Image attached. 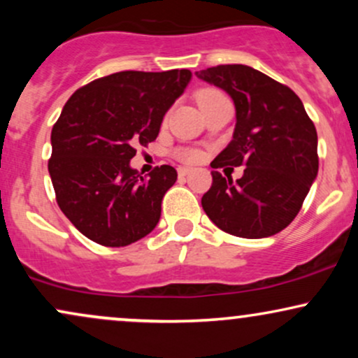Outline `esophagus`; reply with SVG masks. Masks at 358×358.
<instances>
[{"label": "esophagus", "instance_id": "esophagus-1", "mask_svg": "<svg viewBox=\"0 0 358 358\" xmlns=\"http://www.w3.org/2000/svg\"><path fill=\"white\" fill-rule=\"evenodd\" d=\"M192 173V168H178V176L180 178H185V176L187 175H190Z\"/></svg>", "mask_w": 358, "mask_h": 358}]
</instances>
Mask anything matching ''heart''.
Returning a JSON list of instances; mask_svg holds the SVG:
<instances>
[{
    "mask_svg": "<svg viewBox=\"0 0 358 358\" xmlns=\"http://www.w3.org/2000/svg\"><path fill=\"white\" fill-rule=\"evenodd\" d=\"M219 97H224V94L219 92L217 89H202L199 94H196V101H199L200 108H202L203 104H207V102L219 99ZM182 158L187 159V162H196V159H199V153L192 150L182 151Z\"/></svg>",
    "mask_w": 358,
    "mask_h": 358,
    "instance_id": "obj_1",
    "label": "heart"
}]
</instances>
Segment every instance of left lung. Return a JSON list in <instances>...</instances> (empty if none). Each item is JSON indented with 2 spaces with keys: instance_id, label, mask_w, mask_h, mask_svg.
I'll return each mask as SVG.
<instances>
[{
  "instance_id": "8db88e82",
  "label": "left lung",
  "mask_w": 358,
  "mask_h": 358,
  "mask_svg": "<svg viewBox=\"0 0 358 358\" xmlns=\"http://www.w3.org/2000/svg\"><path fill=\"white\" fill-rule=\"evenodd\" d=\"M196 77L231 96L232 141L212 168L244 165L239 180L212 171L202 207L217 227L244 239L281 232L298 215L318 175V136L296 94L249 65H217Z\"/></svg>"
}]
</instances>
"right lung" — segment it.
Instances as JSON below:
<instances>
[{"label": "right lung", "mask_w": 358, "mask_h": 358, "mask_svg": "<svg viewBox=\"0 0 358 358\" xmlns=\"http://www.w3.org/2000/svg\"><path fill=\"white\" fill-rule=\"evenodd\" d=\"M190 79L187 69L110 73L64 106L52 129L48 173L60 210L87 239L124 248L156 227L178 175L162 165L146 178L129 162L134 148L155 141Z\"/></svg>", "instance_id": "add662e5"}]
</instances>
